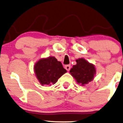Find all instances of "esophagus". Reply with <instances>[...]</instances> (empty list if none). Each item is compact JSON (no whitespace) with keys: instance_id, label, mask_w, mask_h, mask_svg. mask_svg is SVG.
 I'll return each mask as SVG.
<instances>
[{"instance_id":"esophagus-1","label":"esophagus","mask_w":123,"mask_h":123,"mask_svg":"<svg viewBox=\"0 0 123 123\" xmlns=\"http://www.w3.org/2000/svg\"><path fill=\"white\" fill-rule=\"evenodd\" d=\"M65 68L67 71H69L71 69V65H67L65 66Z\"/></svg>"}]
</instances>
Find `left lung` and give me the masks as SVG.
I'll return each instance as SVG.
<instances>
[{"instance_id": "left-lung-1", "label": "left lung", "mask_w": 123, "mask_h": 123, "mask_svg": "<svg viewBox=\"0 0 123 123\" xmlns=\"http://www.w3.org/2000/svg\"><path fill=\"white\" fill-rule=\"evenodd\" d=\"M76 64L73 66L69 72L77 83L85 86L93 79L96 72V68L94 65L82 58L76 59Z\"/></svg>"}]
</instances>
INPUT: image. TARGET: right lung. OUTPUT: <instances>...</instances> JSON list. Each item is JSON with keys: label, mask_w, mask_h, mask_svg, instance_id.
<instances>
[{"label": "right lung", "mask_w": 123, "mask_h": 123, "mask_svg": "<svg viewBox=\"0 0 123 123\" xmlns=\"http://www.w3.org/2000/svg\"><path fill=\"white\" fill-rule=\"evenodd\" d=\"M34 72L41 85L55 84L62 75L67 72L60 61L54 56H49L38 61L35 64Z\"/></svg>", "instance_id": "add662e5"}]
</instances>
